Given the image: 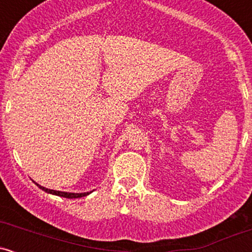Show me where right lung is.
<instances>
[{
	"label": "right lung",
	"instance_id": "right-lung-1",
	"mask_svg": "<svg viewBox=\"0 0 252 252\" xmlns=\"http://www.w3.org/2000/svg\"><path fill=\"white\" fill-rule=\"evenodd\" d=\"M36 186H39V189H41L42 190H45V192L47 193H51V194H56V195H59V196H63V198H70V199H73V198H82V196H85L90 194L91 192H86V193H67V192H60V190H53V189H45V187L40 186V185L36 184Z\"/></svg>",
	"mask_w": 252,
	"mask_h": 252
}]
</instances>
